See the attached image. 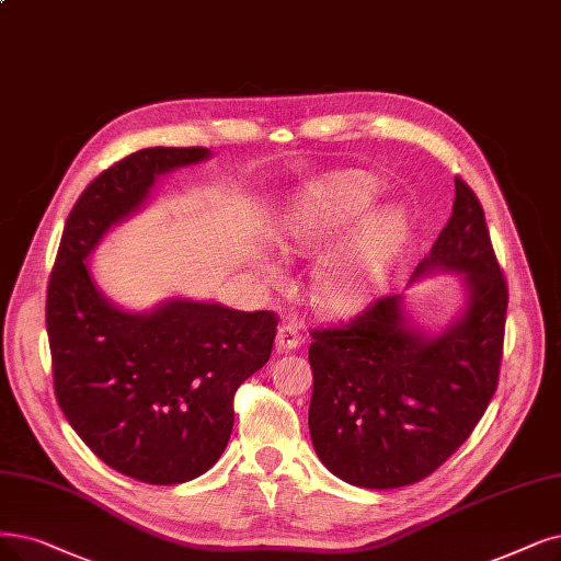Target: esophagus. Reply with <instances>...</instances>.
<instances>
[{
  "label": "esophagus",
  "instance_id": "1",
  "mask_svg": "<svg viewBox=\"0 0 561 561\" xmlns=\"http://www.w3.org/2000/svg\"><path fill=\"white\" fill-rule=\"evenodd\" d=\"M301 345V335H299V331L295 329V327H280L278 329V333H276V352L278 354H287V352H293V350H297Z\"/></svg>",
  "mask_w": 561,
  "mask_h": 561
}]
</instances>
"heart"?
Masks as SVG:
<instances>
[{"instance_id":"1","label":"heart","mask_w":561,"mask_h":561,"mask_svg":"<svg viewBox=\"0 0 561 561\" xmlns=\"http://www.w3.org/2000/svg\"><path fill=\"white\" fill-rule=\"evenodd\" d=\"M377 195L379 184L370 174L345 172L331 176L329 182L306 193L293 214L285 218L280 245L299 257L324 253L358 216H364L375 205ZM402 232H405L402 218L391 209L366 216L318 266L310 283L312 306L327 316H343L364 304L391 264ZM260 272L266 280L280 278L276 264H260Z\"/></svg>"}]
</instances>
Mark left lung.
I'll use <instances>...</instances> for the list:
<instances>
[{
  "label": "left lung",
  "instance_id": "obj_1",
  "mask_svg": "<svg viewBox=\"0 0 561 561\" xmlns=\"http://www.w3.org/2000/svg\"><path fill=\"white\" fill-rule=\"evenodd\" d=\"M456 274L462 306L414 324L405 293L354 322L312 331V449L345 483L389 490L433 474L472 435L497 389L508 289L474 191L456 176L454 211L408 283Z\"/></svg>",
  "mask_w": 561,
  "mask_h": 561
}]
</instances>
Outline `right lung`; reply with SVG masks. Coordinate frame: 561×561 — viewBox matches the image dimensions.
Masks as SVG:
<instances>
[{
    "label": "right lung",
    "instance_id": "1",
    "mask_svg": "<svg viewBox=\"0 0 561 561\" xmlns=\"http://www.w3.org/2000/svg\"><path fill=\"white\" fill-rule=\"evenodd\" d=\"M211 159L207 147H149L84 188L66 218L48 285L55 396L80 439L117 472L184 483L226 451L237 389L272 356L276 316L170 297L112 304L92 274L103 237L142 211L159 179Z\"/></svg>",
    "mask_w": 561,
    "mask_h": 561
}]
</instances>
